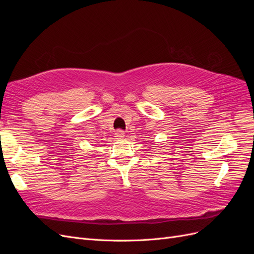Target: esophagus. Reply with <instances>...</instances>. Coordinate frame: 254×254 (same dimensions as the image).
Masks as SVG:
<instances>
[{
    "label": "esophagus",
    "instance_id": "obj_1",
    "mask_svg": "<svg viewBox=\"0 0 254 254\" xmlns=\"http://www.w3.org/2000/svg\"><path fill=\"white\" fill-rule=\"evenodd\" d=\"M115 136H117V139H124L125 132L123 131L122 129H118L117 131H115Z\"/></svg>",
    "mask_w": 254,
    "mask_h": 254
}]
</instances>
